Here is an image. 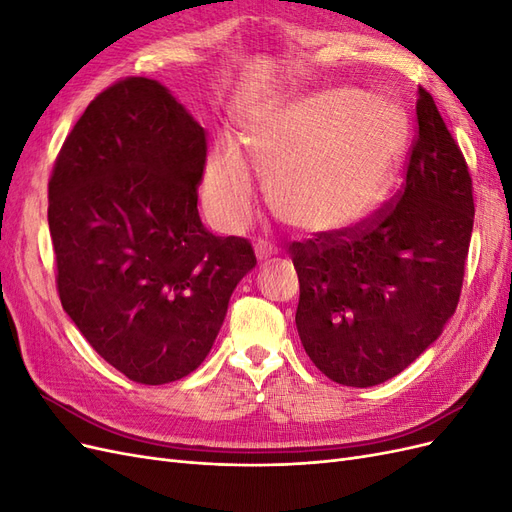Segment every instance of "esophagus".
<instances>
[{
	"label": "esophagus",
	"mask_w": 512,
	"mask_h": 512,
	"mask_svg": "<svg viewBox=\"0 0 512 512\" xmlns=\"http://www.w3.org/2000/svg\"><path fill=\"white\" fill-rule=\"evenodd\" d=\"M277 254V250H275V245L271 243V241H267V239H260L258 243H256V256H258V260L262 262V260H269V258H273Z\"/></svg>",
	"instance_id": "1"
}]
</instances>
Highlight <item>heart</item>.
Masks as SVG:
<instances>
[{
  "label": "heart",
  "instance_id": "b5f03b06",
  "mask_svg": "<svg viewBox=\"0 0 512 512\" xmlns=\"http://www.w3.org/2000/svg\"><path fill=\"white\" fill-rule=\"evenodd\" d=\"M408 117L384 96L322 89L277 102L243 123L241 143L267 173L280 218L307 232L363 224L389 196L408 143ZM243 149L222 141L203 170L209 218L241 228L254 211L256 181Z\"/></svg>",
  "mask_w": 512,
  "mask_h": 512
}]
</instances>
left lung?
Returning <instances> with one entry per match:
<instances>
[{
	"label": "left lung",
	"instance_id": "obj_1",
	"mask_svg": "<svg viewBox=\"0 0 512 512\" xmlns=\"http://www.w3.org/2000/svg\"><path fill=\"white\" fill-rule=\"evenodd\" d=\"M406 188L376 218L292 243L301 344L324 376L376 386L401 374L455 314L474 224L468 164L421 87Z\"/></svg>",
	"mask_w": 512,
	"mask_h": 512
}]
</instances>
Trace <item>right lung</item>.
<instances>
[{"mask_svg":"<svg viewBox=\"0 0 512 512\" xmlns=\"http://www.w3.org/2000/svg\"><path fill=\"white\" fill-rule=\"evenodd\" d=\"M205 130L170 91L132 76L104 89L68 134L49 181L57 290L106 363L141 384L205 361L252 245L198 215Z\"/></svg>","mask_w":512,"mask_h":512,"instance_id":"add662e5","label":"right lung"}]
</instances>
